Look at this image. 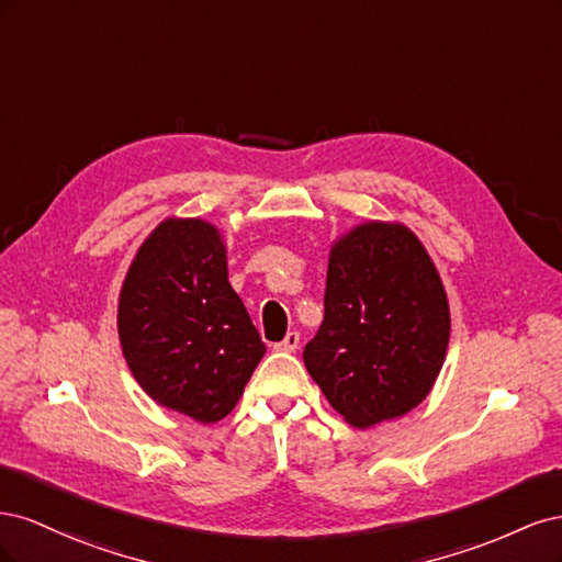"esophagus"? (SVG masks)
<instances>
[{"mask_svg":"<svg viewBox=\"0 0 562 562\" xmlns=\"http://www.w3.org/2000/svg\"><path fill=\"white\" fill-rule=\"evenodd\" d=\"M297 345H300V333H297V330H291V333H288V335L281 339V342L274 345V349H277V351L291 353V351L297 349Z\"/></svg>","mask_w":562,"mask_h":562,"instance_id":"1","label":"esophagus"}]
</instances>
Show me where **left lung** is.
I'll return each instance as SVG.
<instances>
[{
	"label": "left lung",
	"mask_w": 562,
	"mask_h": 562,
	"mask_svg": "<svg viewBox=\"0 0 562 562\" xmlns=\"http://www.w3.org/2000/svg\"><path fill=\"white\" fill-rule=\"evenodd\" d=\"M323 323L304 366L349 424L368 429L417 407L446 361V288L417 236L366 223L339 239L328 260Z\"/></svg>",
	"instance_id": "1"
}]
</instances>
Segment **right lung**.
I'll list each match as a JSON object with an SVG mask.
<instances>
[{
    "label": "right lung",
    "instance_id": "1",
    "mask_svg": "<svg viewBox=\"0 0 562 562\" xmlns=\"http://www.w3.org/2000/svg\"><path fill=\"white\" fill-rule=\"evenodd\" d=\"M119 339L133 378L159 405L211 424L232 413L267 347L227 281L220 232L168 217L119 295Z\"/></svg>",
    "mask_w": 562,
    "mask_h": 562
}]
</instances>
